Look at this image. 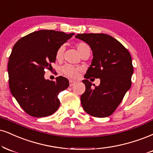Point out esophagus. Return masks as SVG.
<instances>
[{
    "instance_id": "1",
    "label": "esophagus",
    "mask_w": 153,
    "mask_h": 153,
    "mask_svg": "<svg viewBox=\"0 0 153 153\" xmlns=\"http://www.w3.org/2000/svg\"><path fill=\"white\" fill-rule=\"evenodd\" d=\"M69 82H70V86L72 87V86H73L75 85V81H74V80H70Z\"/></svg>"
}]
</instances>
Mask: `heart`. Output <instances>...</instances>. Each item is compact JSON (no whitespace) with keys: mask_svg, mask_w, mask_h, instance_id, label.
<instances>
[{"mask_svg":"<svg viewBox=\"0 0 153 153\" xmlns=\"http://www.w3.org/2000/svg\"><path fill=\"white\" fill-rule=\"evenodd\" d=\"M76 48L78 50L80 56L85 53L86 50L90 49V48L86 43H78L76 44ZM63 52H64V48L60 47L57 50L56 53V58L57 60H61L63 58ZM80 68L78 67H75V66L71 65H65L61 68V72L64 75H65L68 78L71 79H75L78 76L79 73H80Z\"/></svg>","mask_w":153,"mask_h":153,"instance_id":"b5f03b06","label":"heart"}]
</instances>
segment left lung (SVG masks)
Segmentation results:
<instances>
[{
	"mask_svg": "<svg viewBox=\"0 0 153 153\" xmlns=\"http://www.w3.org/2000/svg\"><path fill=\"white\" fill-rule=\"evenodd\" d=\"M93 51L91 65L85 75V91L80 97L82 108L93 117L112 115L131 86L133 66L129 51L118 40L104 33L78 34ZM90 77L100 78L98 86H91Z\"/></svg>",
	"mask_w": 153,
	"mask_h": 153,
	"instance_id": "8db88e82",
	"label": "left lung"
}]
</instances>
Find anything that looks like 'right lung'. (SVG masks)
<instances>
[{"label":"right lung","mask_w":153,"mask_h":153,"mask_svg":"<svg viewBox=\"0 0 153 153\" xmlns=\"http://www.w3.org/2000/svg\"><path fill=\"white\" fill-rule=\"evenodd\" d=\"M74 33L40 30L18 40L9 57V87L13 96L25 113L33 117L52 115L58 109V95L68 88L69 81L62 76L56 81L45 80V70L56 61L59 48Z\"/></svg>","instance_id":"obj_1"}]
</instances>
